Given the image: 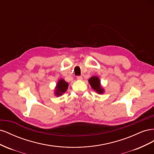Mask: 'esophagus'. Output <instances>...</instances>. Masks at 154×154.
<instances>
[{
    "label": "esophagus",
    "mask_w": 154,
    "mask_h": 154,
    "mask_svg": "<svg viewBox=\"0 0 154 154\" xmlns=\"http://www.w3.org/2000/svg\"><path fill=\"white\" fill-rule=\"evenodd\" d=\"M76 78L78 79V80H82V79H83V77H82V76H78L76 77Z\"/></svg>",
    "instance_id": "1"
}]
</instances>
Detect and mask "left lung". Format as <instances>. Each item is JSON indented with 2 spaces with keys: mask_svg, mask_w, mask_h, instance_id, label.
<instances>
[{
  "mask_svg": "<svg viewBox=\"0 0 154 154\" xmlns=\"http://www.w3.org/2000/svg\"><path fill=\"white\" fill-rule=\"evenodd\" d=\"M88 82H89L91 87L98 94H103L104 92L103 88L101 87L100 80L97 76H92L88 79Z\"/></svg>",
  "mask_w": 154,
  "mask_h": 154,
  "instance_id": "1",
  "label": "left lung"
}]
</instances>
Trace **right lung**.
I'll use <instances>...</instances> for the list:
<instances>
[{"label":"right lung","instance_id":"add662e5","mask_svg":"<svg viewBox=\"0 0 154 154\" xmlns=\"http://www.w3.org/2000/svg\"><path fill=\"white\" fill-rule=\"evenodd\" d=\"M69 86V83L66 82L63 79H60L58 80L57 86H56V90L54 91V94L57 96H62L63 93L66 92Z\"/></svg>","mask_w":154,"mask_h":154}]
</instances>
